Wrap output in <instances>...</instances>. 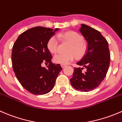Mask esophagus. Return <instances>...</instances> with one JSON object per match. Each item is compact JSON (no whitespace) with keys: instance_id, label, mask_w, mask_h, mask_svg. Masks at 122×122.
Listing matches in <instances>:
<instances>
[{"instance_id":"esophagus-1","label":"esophagus","mask_w":122,"mask_h":122,"mask_svg":"<svg viewBox=\"0 0 122 122\" xmlns=\"http://www.w3.org/2000/svg\"><path fill=\"white\" fill-rule=\"evenodd\" d=\"M61 67H62V68H64V67L66 66V65H65V64H61Z\"/></svg>"}]
</instances>
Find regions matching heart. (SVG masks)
<instances>
[{"instance_id": "1", "label": "heart", "mask_w": 122, "mask_h": 122, "mask_svg": "<svg viewBox=\"0 0 122 122\" xmlns=\"http://www.w3.org/2000/svg\"><path fill=\"white\" fill-rule=\"evenodd\" d=\"M58 36L62 37L65 41L70 43L66 54H58L54 57L55 62L61 64L70 63L75 58V55L77 58H80L85 55L87 50V45L83 41V37L79 33L74 31H68L58 35ZM59 39L56 36H52L46 43L48 51L52 54H56L58 50Z\"/></svg>"}]
</instances>
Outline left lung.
<instances>
[{
    "label": "left lung",
    "instance_id": "obj_1",
    "mask_svg": "<svg viewBox=\"0 0 122 122\" xmlns=\"http://www.w3.org/2000/svg\"><path fill=\"white\" fill-rule=\"evenodd\" d=\"M80 32L87 41L88 46L85 55L77 64L83 66L86 71H82L84 68L75 67L70 82L76 89L89 92L98 87L106 76L110 53L108 42L100 31L82 24Z\"/></svg>",
    "mask_w": 122,
    "mask_h": 122
}]
</instances>
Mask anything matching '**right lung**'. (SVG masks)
Returning <instances> with one entry per match:
<instances>
[{
    "label": "right lung",
    "mask_w": 122,
    "mask_h": 122,
    "mask_svg": "<svg viewBox=\"0 0 122 122\" xmlns=\"http://www.w3.org/2000/svg\"><path fill=\"white\" fill-rule=\"evenodd\" d=\"M44 27H33L21 33L14 43L12 64L18 80L22 87L34 95L49 92L62 69L60 64L52 63L46 43L55 31ZM48 63L47 68L41 66Z\"/></svg>",
    "instance_id": "obj_1"
}]
</instances>
